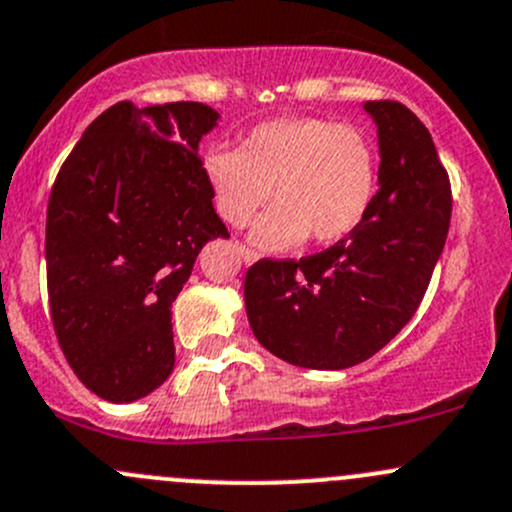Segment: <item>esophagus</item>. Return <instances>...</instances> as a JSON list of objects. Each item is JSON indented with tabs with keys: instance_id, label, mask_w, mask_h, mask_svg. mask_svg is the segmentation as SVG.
<instances>
[{
	"instance_id": "1",
	"label": "esophagus",
	"mask_w": 512,
	"mask_h": 512,
	"mask_svg": "<svg viewBox=\"0 0 512 512\" xmlns=\"http://www.w3.org/2000/svg\"><path fill=\"white\" fill-rule=\"evenodd\" d=\"M240 255H242V262H245V265H252V262L257 260V252L250 250V247H240Z\"/></svg>"
}]
</instances>
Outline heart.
<instances>
[{"label": "heart", "instance_id": "obj_1", "mask_svg": "<svg viewBox=\"0 0 512 512\" xmlns=\"http://www.w3.org/2000/svg\"><path fill=\"white\" fill-rule=\"evenodd\" d=\"M203 175L220 218L245 227L275 195V208L252 227L265 250H285L304 237L332 245L359 227L379 183L369 138L327 118L287 116L247 133L242 151L213 148Z\"/></svg>", "mask_w": 512, "mask_h": 512}]
</instances>
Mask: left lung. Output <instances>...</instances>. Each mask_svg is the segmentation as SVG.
Wrapping results in <instances>:
<instances>
[{
  "instance_id": "left-lung-1",
  "label": "left lung",
  "mask_w": 512,
  "mask_h": 512,
  "mask_svg": "<svg viewBox=\"0 0 512 512\" xmlns=\"http://www.w3.org/2000/svg\"><path fill=\"white\" fill-rule=\"evenodd\" d=\"M379 133V190L337 245L260 260L245 275L257 342L304 369H349L416 314L451 225V183L428 128L399 101H366Z\"/></svg>"
}]
</instances>
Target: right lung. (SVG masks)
Returning <instances> with one entry per match:
<instances>
[{
  "instance_id": "obj_1",
  "label": "right lung",
  "mask_w": 512,
  "mask_h": 512,
  "mask_svg": "<svg viewBox=\"0 0 512 512\" xmlns=\"http://www.w3.org/2000/svg\"><path fill=\"white\" fill-rule=\"evenodd\" d=\"M218 118L195 101L116 103L86 128L51 188V322L81 384L113 404L168 379L170 307L205 242L230 237L198 156Z\"/></svg>"
}]
</instances>
